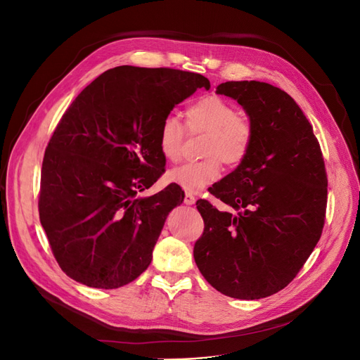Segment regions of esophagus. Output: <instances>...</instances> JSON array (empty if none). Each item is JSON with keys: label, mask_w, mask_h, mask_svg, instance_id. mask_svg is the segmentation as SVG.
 Here are the masks:
<instances>
[{"label": "esophagus", "mask_w": 360, "mask_h": 360, "mask_svg": "<svg viewBox=\"0 0 360 360\" xmlns=\"http://www.w3.org/2000/svg\"><path fill=\"white\" fill-rule=\"evenodd\" d=\"M195 201H197V198H195L192 193H186V195H184V204H186V205H193Z\"/></svg>", "instance_id": "obj_1"}]
</instances>
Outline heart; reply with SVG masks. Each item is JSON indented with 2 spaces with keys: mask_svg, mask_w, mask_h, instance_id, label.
Masks as SVG:
<instances>
[{
  "mask_svg": "<svg viewBox=\"0 0 360 360\" xmlns=\"http://www.w3.org/2000/svg\"><path fill=\"white\" fill-rule=\"evenodd\" d=\"M191 135H205L200 162H189L171 169L167 181L183 191L197 193L221 177L222 163L236 168L245 162L254 144V124L224 97L207 94L193 101L184 111ZM186 130L176 115H167L159 126V150L169 162L180 159Z\"/></svg>",
  "mask_w": 360,
  "mask_h": 360,
  "instance_id": "heart-1",
  "label": "heart"
}]
</instances>
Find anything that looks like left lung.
<instances>
[{
  "mask_svg": "<svg viewBox=\"0 0 360 360\" xmlns=\"http://www.w3.org/2000/svg\"><path fill=\"white\" fill-rule=\"evenodd\" d=\"M216 93L243 106L255 136L245 162L210 189L233 210L197 201L204 233L193 258L225 296L263 299L296 278L320 240L328 205L324 159L308 118L284 90L228 81Z\"/></svg>",
  "mask_w": 360,
  "mask_h": 360,
  "instance_id": "obj_1",
  "label": "left lung"
}]
</instances>
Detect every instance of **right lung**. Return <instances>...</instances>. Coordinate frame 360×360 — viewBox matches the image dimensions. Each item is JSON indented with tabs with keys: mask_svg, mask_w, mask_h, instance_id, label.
<instances>
[{
	"mask_svg": "<svg viewBox=\"0 0 360 360\" xmlns=\"http://www.w3.org/2000/svg\"><path fill=\"white\" fill-rule=\"evenodd\" d=\"M210 81L177 69L118 66L78 94L49 139L39 216L61 270L93 288H118L150 266L176 184L147 198L165 171L159 126Z\"/></svg>",
	"mask_w": 360,
	"mask_h": 360,
	"instance_id": "add662e5",
	"label": "right lung"
}]
</instances>
